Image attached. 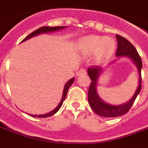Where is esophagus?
Listing matches in <instances>:
<instances>
[{"mask_svg":"<svg viewBox=\"0 0 148 148\" xmlns=\"http://www.w3.org/2000/svg\"><path fill=\"white\" fill-rule=\"evenodd\" d=\"M87 74L86 70H85L84 68H82V69H80L79 71H77V75H82V74Z\"/></svg>","mask_w":148,"mask_h":148,"instance_id":"34e87169","label":"esophagus"}]
</instances>
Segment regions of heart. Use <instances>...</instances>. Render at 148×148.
<instances>
[{
    "instance_id": "1",
    "label": "heart",
    "mask_w": 148,
    "mask_h": 148,
    "mask_svg": "<svg viewBox=\"0 0 148 148\" xmlns=\"http://www.w3.org/2000/svg\"><path fill=\"white\" fill-rule=\"evenodd\" d=\"M81 51L85 55L95 53V58L98 62L105 61L111 56L115 50V42L109 37L102 38L99 36H89L81 42Z\"/></svg>"
}]
</instances>
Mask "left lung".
I'll use <instances>...</instances> for the list:
<instances>
[{
    "label": "left lung",
    "instance_id": "left-lung-1",
    "mask_svg": "<svg viewBox=\"0 0 148 148\" xmlns=\"http://www.w3.org/2000/svg\"><path fill=\"white\" fill-rule=\"evenodd\" d=\"M116 40H117V50L116 55L117 57L120 56H127L132 61L135 62V64L137 66L138 72H139V86L137 87L136 93L132 97V98L128 101L121 106H112L107 103L104 102L101 99L97 93V79L99 77V75L102 71V68L99 66H90L88 68V74L91 79L89 92H88V101L90 106L92 108L93 111L96 114L99 115L103 117H116L122 115L127 113L129 111V109L132 108L133 105L135 100L136 98L137 95L140 93L141 88H142V82H141V69H142V60L140 58L139 53L137 52L136 49L135 48L132 43L127 39L121 36L120 35H116Z\"/></svg>",
    "mask_w": 148,
    "mask_h": 148
}]
</instances>
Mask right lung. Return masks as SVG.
<instances>
[{"label": "right lung", "instance_id": "add662e5", "mask_svg": "<svg viewBox=\"0 0 148 148\" xmlns=\"http://www.w3.org/2000/svg\"><path fill=\"white\" fill-rule=\"evenodd\" d=\"M64 26H57V27H41L38 28L37 30L34 31L33 32H32L30 35H28L25 39H24L21 42H24L25 40H27V39H30L33 36H36L37 35H39V34L41 33H47V32H55V31H58V30H60V29H62V28H64ZM74 81V77L73 78H71V80L68 81L66 84L65 85V87H64V90H63V94H62V100L60 103L58 104V106L55 108L53 111H51V112H49V113H47V114H43V115H39V116H37V115H30L32 116H33V117H39V118H42V117H48V116H51L52 115H54L55 113H56L59 110V109L61 108L62 105V103H63V101L65 100L66 98V94H67V92H68V90H69V88L71 86V85L73 84Z\"/></svg>", "mask_w": 148, "mask_h": 148}]
</instances>
